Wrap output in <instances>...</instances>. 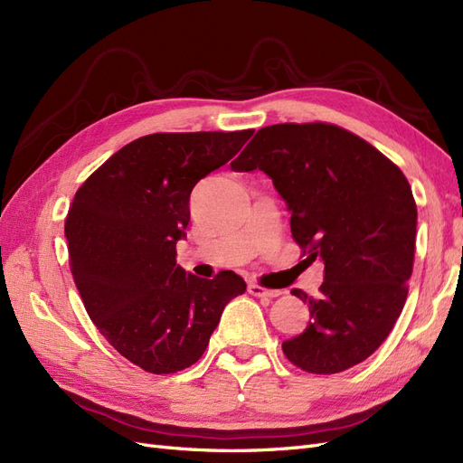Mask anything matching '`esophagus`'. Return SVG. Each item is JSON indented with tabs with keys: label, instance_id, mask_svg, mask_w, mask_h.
I'll return each mask as SVG.
<instances>
[{
	"label": "esophagus",
	"instance_id": "esophagus-1",
	"mask_svg": "<svg viewBox=\"0 0 463 463\" xmlns=\"http://www.w3.org/2000/svg\"><path fill=\"white\" fill-rule=\"evenodd\" d=\"M249 293L255 298H278L279 296L278 289H266V288H260L259 284H249Z\"/></svg>",
	"mask_w": 463,
	"mask_h": 463
}]
</instances>
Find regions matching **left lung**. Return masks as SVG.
Here are the masks:
<instances>
[{
	"mask_svg": "<svg viewBox=\"0 0 463 463\" xmlns=\"http://www.w3.org/2000/svg\"><path fill=\"white\" fill-rule=\"evenodd\" d=\"M272 179L291 213V235L325 262L307 328L286 357L315 374L342 373L374 354L403 309L413 270L417 206L396 164L330 123H278L257 131L232 164Z\"/></svg>",
	"mask_w": 463,
	"mask_h": 463,
	"instance_id": "1",
	"label": "left lung"
}]
</instances>
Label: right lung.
Returning a JSON list of instances; mask_svg holds the SVG:
<instances>
[{
	"instance_id": "add662e5",
	"label": "right lung",
	"mask_w": 463,
	"mask_h": 463,
	"mask_svg": "<svg viewBox=\"0 0 463 463\" xmlns=\"http://www.w3.org/2000/svg\"><path fill=\"white\" fill-rule=\"evenodd\" d=\"M247 131L154 133L125 145L80 185L65 220L75 286L96 328L154 374L197 363L241 276L187 274L175 262L193 187L230 162Z\"/></svg>"
}]
</instances>
